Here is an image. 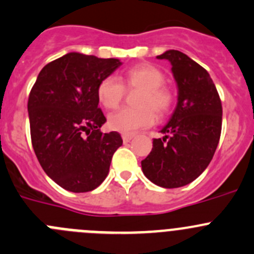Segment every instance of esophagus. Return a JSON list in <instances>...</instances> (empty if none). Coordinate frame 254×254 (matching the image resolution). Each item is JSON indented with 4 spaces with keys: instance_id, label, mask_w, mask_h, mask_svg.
<instances>
[{
    "instance_id": "esophagus-1",
    "label": "esophagus",
    "mask_w": 254,
    "mask_h": 254,
    "mask_svg": "<svg viewBox=\"0 0 254 254\" xmlns=\"http://www.w3.org/2000/svg\"><path fill=\"white\" fill-rule=\"evenodd\" d=\"M131 139H132V135L131 134H123V141H124V144L129 142Z\"/></svg>"
}]
</instances>
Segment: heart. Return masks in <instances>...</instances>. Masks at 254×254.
Masks as SVG:
<instances>
[{
	"mask_svg": "<svg viewBox=\"0 0 254 254\" xmlns=\"http://www.w3.org/2000/svg\"><path fill=\"white\" fill-rule=\"evenodd\" d=\"M164 72L150 63L129 68L120 78L109 75L98 85V99L107 109H117L125 95V89L139 90L134 99L135 108H124L109 117V127L124 134H131L155 122V114L164 118L174 105V93L165 87Z\"/></svg>",
	"mask_w": 254,
	"mask_h": 254,
	"instance_id": "heart-1",
	"label": "heart"
}]
</instances>
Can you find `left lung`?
Listing matches in <instances>:
<instances>
[{"label": "left lung", "mask_w": 254, "mask_h": 254, "mask_svg": "<svg viewBox=\"0 0 254 254\" xmlns=\"http://www.w3.org/2000/svg\"><path fill=\"white\" fill-rule=\"evenodd\" d=\"M157 59L171 63L177 105L141 169L157 186L176 189L197 179L212 160L222 129V104L207 70L186 54L170 49Z\"/></svg>", "instance_id": "8db88e82"}]
</instances>
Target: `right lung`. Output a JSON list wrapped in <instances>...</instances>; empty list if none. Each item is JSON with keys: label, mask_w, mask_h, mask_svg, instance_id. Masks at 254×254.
I'll list each match as a JSON object with an SVG mask.
<instances>
[{"label": "right lung", "mask_w": 254, "mask_h": 254, "mask_svg": "<svg viewBox=\"0 0 254 254\" xmlns=\"http://www.w3.org/2000/svg\"><path fill=\"white\" fill-rule=\"evenodd\" d=\"M122 62L70 52L44 65L28 98L31 139L42 169L72 192L97 189L122 146L119 132L103 134L98 85Z\"/></svg>", "instance_id": "add662e5"}]
</instances>
